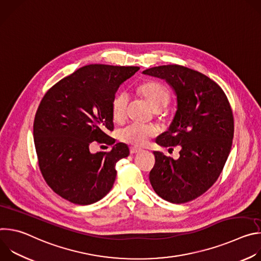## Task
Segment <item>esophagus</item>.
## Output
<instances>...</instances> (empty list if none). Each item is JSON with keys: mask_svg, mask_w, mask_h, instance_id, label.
Returning <instances> with one entry per match:
<instances>
[{"mask_svg": "<svg viewBox=\"0 0 261 261\" xmlns=\"http://www.w3.org/2000/svg\"><path fill=\"white\" fill-rule=\"evenodd\" d=\"M140 151H141V148H138V147H135V146L130 147V153L131 154H136V153H139Z\"/></svg>", "mask_w": 261, "mask_h": 261, "instance_id": "34e87169", "label": "esophagus"}]
</instances>
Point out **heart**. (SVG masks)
Masks as SVG:
<instances>
[{
    "mask_svg": "<svg viewBox=\"0 0 261 261\" xmlns=\"http://www.w3.org/2000/svg\"><path fill=\"white\" fill-rule=\"evenodd\" d=\"M138 92L146 100V102L156 110L157 116H160V109L165 107L170 95L168 90L158 82H146L138 87ZM128 103V94L124 91L118 92L111 99L110 107L111 115L116 121L124 120L126 116V108ZM156 129L152 126L133 123L122 128L119 133V139L125 143L141 146L144 145L148 138L155 136Z\"/></svg>",
    "mask_w": 261,
    "mask_h": 261,
    "instance_id": "heart-1",
    "label": "heart"
}]
</instances>
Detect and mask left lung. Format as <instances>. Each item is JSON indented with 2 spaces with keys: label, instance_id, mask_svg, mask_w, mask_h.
Listing matches in <instances>:
<instances>
[{
  "label": "left lung",
  "instance_id": "obj_1",
  "mask_svg": "<svg viewBox=\"0 0 261 261\" xmlns=\"http://www.w3.org/2000/svg\"><path fill=\"white\" fill-rule=\"evenodd\" d=\"M143 73L165 80L177 98L174 119L156 142L169 151L178 145L179 158L154 152L150 181L161 198L186 203L205 193L226 163L234 132L231 106L218 84L193 69L163 65Z\"/></svg>",
  "mask_w": 261,
  "mask_h": 261
}]
</instances>
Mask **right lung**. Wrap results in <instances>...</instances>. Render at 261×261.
<instances>
[{
	"instance_id": "1",
	"label": "right lung",
	"mask_w": 261,
	"mask_h": 261,
	"mask_svg": "<svg viewBox=\"0 0 261 261\" xmlns=\"http://www.w3.org/2000/svg\"><path fill=\"white\" fill-rule=\"evenodd\" d=\"M139 67L87 65L53 86L42 98L34 120V142L40 171L54 192L88 205L113 188L116 164L129 156L119 142L108 152L92 154L99 143L114 144L111 99Z\"/></svg>"
}]
</instances>
